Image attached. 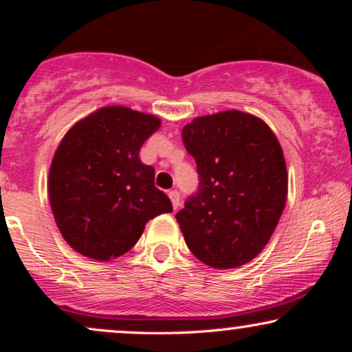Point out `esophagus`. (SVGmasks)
I'll list each match as a JSON object with an SVG mask.
<instances>
[{"mask_svg":"<svg viewBox=\"0 0 352 352\" xmlns=\"http://www.w3.org/2000/svg\"><path fill=\"white\" fill-rule=\"evenodd\" d=\"M168 195H170V199H171L173 208H175V210L179 208V204H181V197H179V192H177V190H171L170 194H168Z\"/></svg>","mask_w":352,"mask_h":352,"instance_id":"obj_1","label":"esophagus"}]
</instances>
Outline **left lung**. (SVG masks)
<instances>
[{"mask_svg": "<svg viewBox=\"0 0 352 352\" xmlns=\"http://www.w3.org/2000/svg\"><path fill=\"white\" fill-rule=\"evenodd\" d=\"M199 192L176 214L187 247L213 269L247 264L266 247L288 194L285 157L266 122L240 110L197 117L182 128Z\"/></svg>", "mask_w": 352, "mask_h": 352, "instance_id": "1", "label": "left lung"}]
</instances>
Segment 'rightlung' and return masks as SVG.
I'll return each instance as SVG.
<instances>
[{"label": "right lung", "instance_id": "add662e5", "mask_svg": "<svg viewBox=\"0 0 352 352\" xmlns=\"http://www.w3.org/2000/svg\"><path fill=\"white\" fill-rule=\"evenodd\" d=\"M155 115L107 105L76 122L52 157L47 192L62 237L76 253L110 261L138 243L148 219L171 213L155 170L139 158L160 128Z\"/></svg>", "mask_w": 352, "mask_h": 352}]
</instances>
